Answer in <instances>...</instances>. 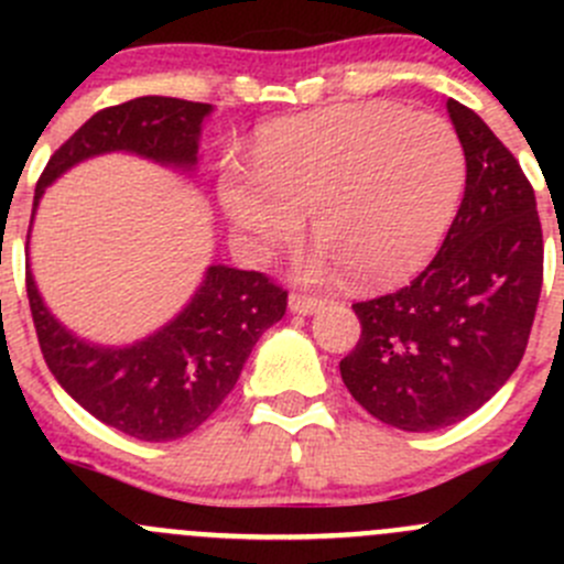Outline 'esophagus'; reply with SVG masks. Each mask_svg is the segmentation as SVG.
Listing matches in <instances>:
<instances>
[{"label":"esophagus","mask_w":564,"mask_h":564,"mask_svg":"<svg viewBox=\"0 0 564 564\" xmlns=\"http://www.w3.org/2000/svg\"><path fill=\"white\" fill-rule=\"evenodd\" d=\"M322 308H324L322 300L308 297V294H292V297H289V311H292V314L314 316V314H318V311H322Z\"/></svg>","instance_id":"1"}]
</instances>
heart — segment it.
Wrapping results in <instances>:
<instances>
[{"label":"heart","instance_id":"heart-1","mask_svg":"<svg viewBox=\"0 0 564 564\" xmlns=\"http://www.w3.org/2000/svg\"><path fill=\"white\" fill-rule=\"evenodd\" d=\"M256 172L229 161L218 196L256 259L292 248L311 215V278L349 270L366 289L417 275L458 213L466 155L447 119L395 104H346L259 130Z\"/></svg>","mask_w":564,"mask_h":564}]
</instances>
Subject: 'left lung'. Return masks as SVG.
Segmentation results:
<instances>
[{
    "mask_svg": "<svg viewBox=\"0 0 564 564\" xmlns=\"http://www.w3.org/2000/svg\"><path fill=\"white\" fill-rule=\"evenodd\" d=\"M466 187L440 253L401 292L357 303L362 335L340 360L355 401L401 431L469 417L513 377L543 286L534 191L471 108L447 100Z\"/></svg>",
    "mask_w": 564,
    "mask_h": 564,
    "instance_id": "obj_1",
    "label": "left lung"
}]
</instances>
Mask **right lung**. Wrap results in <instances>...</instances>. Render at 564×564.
I'll list each match as a JSON object with an SVG mask.
<instances>
[{
	"instance_id": "1",
	"label": "right lung",
	"mask_w": 564,
	"mask_h": 564,
	"mask_svg": "<svg viewBox=\"0 0 564 564\" xmlns=\"http://www.w3.org/2000/svg\"><path fill=\"white\" fill-rule=\"evenodd\" d=\"M209 113V104L163 95L98 111L51 155L35 187L32 224L45 187L89 158L124 152L193 174ZM26 297L40 351L56 382L100 423L141 442H172L196 431L235 390L261 333L286 314V292L281 286L261 272L226 264L204 270L198 289L172 322L122 346L95 344L67 329L45 305L30 261Z\"/></svg>"
}]
</instances>
